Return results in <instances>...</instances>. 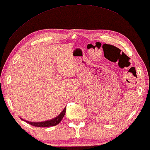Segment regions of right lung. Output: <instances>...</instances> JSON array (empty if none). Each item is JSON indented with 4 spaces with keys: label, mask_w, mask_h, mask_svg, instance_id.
Returning <instances> with one entry per match:
<instances>
[{
    "label": "right lung",
    "mask_w": 150,
    "mask_h": 150,
    "mask_svg": "<svg viewBox=\"0 0 150 150\" xmlns=\"http://www.w3.org/2000/svg\"><path fill=\"white\" fill-rule=\"evenodd\" d=\"M65 112H66V108H64V109L62 111V112L59 114L58 116H57L56 117L52 119V120H47V121H45V122H28V121H26V122L35 127H45L54 126V125L59 124V123L61 122V121L62 120L64 115H65ZM21 120H24L23 119H21Z\"/></svg>",
    "instance_id": "1"
}]
</instances>
